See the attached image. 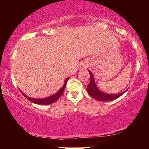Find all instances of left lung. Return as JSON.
Here are the masks:
<instances>
[{
  "label": "left lung",
  "mask_w": 149,
  "mask_h": 149,
  "mask_svg": "<svg viewBox=\"0 0 149 149\" xmlns=\"http://www.w3.org/2000/svg\"><path fill=\"white\" fill-rule=\"evenodd\" d=\"M89 75H90V82L87 86V91L89 95H91L93 98L100 102H108L114 100L118 98L121 95L123 94L125 91L122 92L119 94H107V93L102 92L100 90H99L98 88L96 87L95 85L93 76L90 71H89Z\"/></svg>",
  "instance_id": "8db88e82"
}]
</instances>
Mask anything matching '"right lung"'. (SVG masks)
<instances>
[{
  "label": "right lung",
  "mask_w": 149,
  "mask_h": 149,
  "mask_svg": "<svg viewBox=\"0 0 149 149\" xmlns=\"http://www.w3.org/2000/svg\"><path fill=\"white\" fill-rule=\"evenodd\" d=\"M69 79L67 78L66 80H65V82H64V85H63L62 88H61L60 90H59L58 92H57L56 93H55V94L51 95V96L48 97H46V98H43V99H34V98H31V97H29L28 96H26V95L25 94H24L21 91V93H22V94L24 95V96L26 97V98H27L28 100L32 102H33L34 104H43V105H48V104H52L58 100L60 98V97L61 96V95H62L63 92H64V88L65 87H66V83L67 81H68Z\"/></svg>",
  "instance_id": "1"
}]
</instances>
